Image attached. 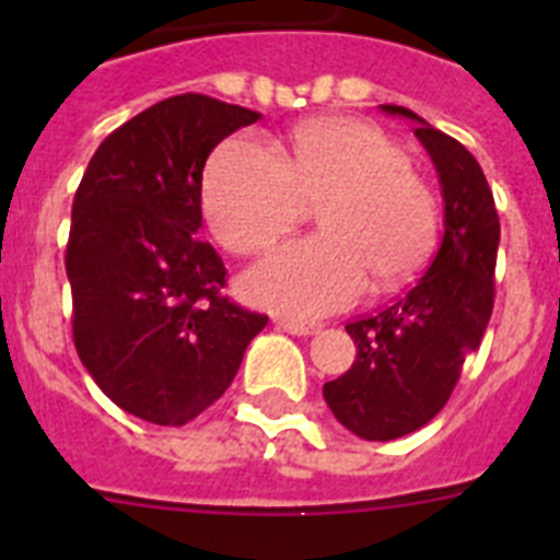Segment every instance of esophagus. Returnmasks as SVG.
I'll list each match as a JSON object with an SVG mask.
<instances>
[{
  "label": "esophagus",
  "instance_id": "obj_1",
  "mask_svg": "<svg viewBox=\"0 0 560 560\" xmlns=\"http://www.w3.org/2000/svg\"><path fill=\"white\" fill-rule=\"evenodd\" d=\"M277 328H283L285 334L294 336H311L323 328V325L316 323V319H277Z\"/></svg>",
  "mask_w": 560,
  "mask_h": 560
}]
</instances>
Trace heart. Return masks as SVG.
<instances>
[{"label": "heart", "instance_id": "heart-1", "mask_svg": "<svg viewBox=\"0 0 560 560\" xmlns=\"http://www.w3.org/2000/svg\"><path fill=\"white\" fill-rule=\"evenodd\" d=\"M316 207L323 235L289 244L246 277L257 305L314 316L361 294L398 289L423 266L438 232L434 190L381 128L311 120L269 153L230 140L205 171V219L224 249L269 252Z\"/></svg>", "mask_w": 560, "mask_h": 560}]
</instances>
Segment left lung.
<instances>
[{
    "label": "left lung",
    "mask_w": 560,
    "mask_h": 560,
    "mask_svg": "<svg viewBox=\"0 0 560 560\" xmlns=\"http://www.w3.org/2000/svg\"><path fill=\"white\" fill-rule=\"evenodd\" d=\"M418 122L415 137L438 167L446 230L432 266L378 314L345 325L355 359L323 387L330 412L361 440H395L446 407L465 355L482 341L493 311L499 215L471 151L404 106H381Z\"/></svg>",
    "instance_id": "obj_1"
}]
</instances>
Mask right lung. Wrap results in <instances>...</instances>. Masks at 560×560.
<instances>
[{"label": "right lung", "mask_w": 560, "mask_h": 560, "mask_svg": "<svg viewBox=\"0 0 560 560\" xmlns=\"http://www.w3.org/2000/svg\"><path fill=\"white\" fill-rule=\"evenodd\" d=\"M260 114L176 95L112 131L72 201V339L126 412L185 427L226 393L269 316L221 294L226 269L201 241V173L224 137Z\"/></svg>", "instance_id": "1"}]
</instances>
